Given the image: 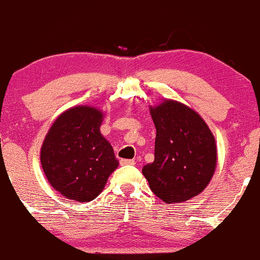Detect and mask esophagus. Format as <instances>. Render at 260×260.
Masks as SVG:
<instances>
[{"mask_svg": "<svg viewBox=\"0 0 260 260\" xmlns=\"http://www.w3.org/2000/svg\"><path fill=\"white\" fill-rule=\"evenodd\" d=\"M120 164L121 165H134V164H136V161L134 160H131V159H121L120 160Z\"/></svg>", "mask_w": 260, "mask_h": 260, "instance_id": "esophagus-1", "label": "esophagus"}]
</instances>
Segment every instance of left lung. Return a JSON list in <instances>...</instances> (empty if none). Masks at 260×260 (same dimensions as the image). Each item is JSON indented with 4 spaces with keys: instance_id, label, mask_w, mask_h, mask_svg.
I'll return each instance as SVG.
<instances>
[{
    "instance_id": "8db88e82",
    "label": "left lung",
    "mask_w": 260,
    "mask_h": 260,
    "mask_svg": "<svg viewBox=\"0 0 260 260\" xmlns=\"http://www.w3.org/2000/svg\"><path fill=\"white\" fill-rule=\"evenodd\" d=\"M156 128L155 159L143 166L149 187L168 204L186 202L205 189L217 162L214 134L198 112L180 101L150 106Z\"/></svg>"
}]
</instances>
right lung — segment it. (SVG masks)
I'll list each match as a JSON object with an SVG mask.
<instances>
[{
    "label": "right lung",
    "mask_w": 260,
    "mask_h": 260,
    "mask_svg": "<svg viewBox=\"0 0 260 260\" xmlns=\"http://www.w3.org/2000/svg\"><path fill=\"white\" fill-rule=\"evenodd\" d=\"M104 112L88 105L73 106L56 118L40 150L41 168L59 194L90 202L103 192L118 168L109 140L100 132Z\"/></svg>",
    "instance_id": "obj_1"
}]
</instances>
